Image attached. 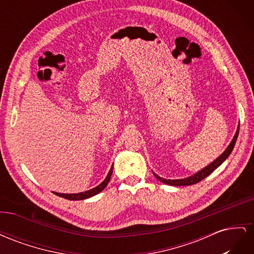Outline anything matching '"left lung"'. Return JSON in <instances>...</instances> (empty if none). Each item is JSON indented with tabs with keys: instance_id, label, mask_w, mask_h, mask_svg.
Instances as JSON below:
<instances>
[{
	"instance_id": "left-lung-1",
	"label": "left lung",
	"mask_w": 254,
	"mask_h": 254,
	"mask_svg": "<svg viewBox=\"0 0 254 254\" xmlns=\"http://www.w3.org/2000/svg\"><path fill=\"white\" fill-rule=\"evenodd\" d=\"M238 131H240V126L237 127V130H236V133L233 137V140L231 141V143L229 144L228 147L226 148V150L221 153V155L215 160L213 161V162L211 164H209L207 166H205L204 168H202L201 171H199L198 173H196L195 175L190 176V177H188V178H184V179H177V180H171V179H164V178H161V177H159L158 175H156L155 173V177L156 178L163 182L165 184H168V186H174V187H181V186H191V184H196L198 183L199 181H201L202 179H204L205 177L209 176L211 173H213L216 168L222 164V162H225V160L230 156V153L232 152L233 148H234V145L236 143V140H237V136H238Z\"/></svg>"
}]
</instances>
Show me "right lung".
I'll return each instance as SVG.
<instances>
[{
	"label": "right lung",
	"instance_id": "obj_1",
	"mask_svg": "<svg viewBox=\"0 0 254 254\" xmlns=\"http://www.w3.org/2000/svg\"><path fill=\"white\" fill-rule=\"evenodd\" d=\"M112 170H113V165L110 168L108 175H107L106 179L101 184H98V186L94 189L86 190V191H81V193H77V194H61V193H55V191H54V194H56L59 197L65 198V199H67V200H83V199H87V198H90L92 196H95L96 194L101 193V191L107 187V184L109 183V181L111 179Z\"/></svg>",
	"mask_w": 254,
	"mask_h": 254
}]
</instances>
